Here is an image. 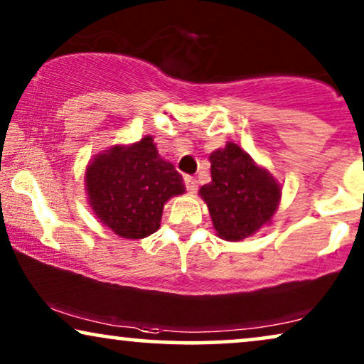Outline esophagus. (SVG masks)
Listing matches in <instances>:
<instances>
[{
	"instance_id": "1",
	"label": "esophagus",
	"mask_w": 364,
	"mask_h": 364,
	"mask_svg": "<svg viewBox=\"0 0 364 364\" xmlns=\"http://www.w3.org/2000/svg\"><path fill=\"white\" fill-rule=\"evenodd\" d=\"M183 181H186V187H187L188 193H196V192H197L198 186H197V178H196V177L187 176L186 178H183Z\"/></svg>"
}]
</instances>
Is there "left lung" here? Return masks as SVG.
<instances>
[{
    "label": "left lung",
    "instance_id": "left-lung-1",
    "mask_svg": "<svg viewBox=\"0 0 364 364\" xmlns=\"http://www.w3.org/2000/svg\"><path fill=\"white\" fill-rule=\"evenodd\" d=\"M212 182L198 193L207 203L217 235L238 242L270 223L282 197V187L267 168L237 144L227 142L208 157Z\"/></svg>",
    "mask_w": 364,
    "mask_h": 364
}]
</instances>
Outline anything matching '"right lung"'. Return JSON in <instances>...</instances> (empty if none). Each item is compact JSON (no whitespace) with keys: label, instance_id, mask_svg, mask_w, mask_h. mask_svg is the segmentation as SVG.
<instances>
[{"label":"right lung","instance_id":"obj_1","mask_svg":"<svg viewBox=\"0 0 364 364\" xmlns=\"http://www.w3.org/2000/svg\"><path fill=\"white\" fill-rule=\"evenodd\" d=\"M94 213L116 235L146 238L161 227L168 198L186 192L183 178L159 156L152 136L97 154L86 168Z\"/></svg>","mask_w":364,"mask_h":364}]
</instances>
